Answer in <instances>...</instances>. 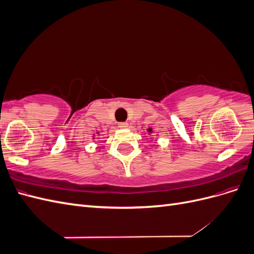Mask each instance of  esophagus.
Instances as JSON below:
<instances>
[{
  "instance_id": "esophagus-1",
  "label": "esophagus",
  "mask_w": 254,
  "mask_h": 254,
  "mask_svg": "<svg viewBox=\"0 0 254 254\" xmlns=\"http://www.w3.org/2000/svg\"><path fill=\"white\" fill-rule=\"evenodd\" d=\"M119 127L121 129H126L128 127V124H127V123H125V122H122V123H119Z\"/></svg>"
}]
</instances>
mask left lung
Returning <instances> with one entry per match:
<instances>
[{
	"mask_svg": "<svg viewBox=\"0 0 254 254\" xmlns=\"http://www.w3.org/2000/svg\"><path fill=\"white\" fill-rule=\"evenodd\" d=\"M147 131H148L149 133H151V132H152V129H151V128H148V129H147Z\"/></svg>",
	"mask_w": 254,
	"mask_h": 254,
	"instance_id": "left-lung-1",
	"label": "left lung"
}]
</instances>
